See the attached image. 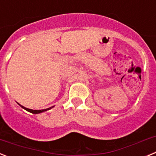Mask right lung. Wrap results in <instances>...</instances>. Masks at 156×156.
Wrapping results in <instances>:
<instances>
[{
    "label": "right lung",
    "instance_id": "1",
    "mask_svg": "<svg viewBox=\"0 0 156 156\" xmlns=\"http://www.w3.org/2000/svg\"><path fill=\"white\" fill-rule=\"evenodd\" d=\"M18 105H19L21 106V107L23 108V109L27 110V112H31V113H33V114H39V113H41V112H45V111H48V110H50L51 108H53V107H54V106H52V107H50V108H45V109H41V110H33V109H30V108H26V107H24V106L21 105L19 104V103H18Z\"/></svg>",
    "mask_w": 156,
    "mask_h": 156
}]
</instances>
